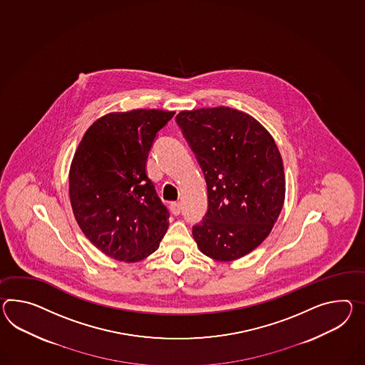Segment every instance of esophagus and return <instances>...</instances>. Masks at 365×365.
Here are the masks:
<instances>
[{"label":"esophagus","instance_id":"obj_1","mask_svg":"<svg viewBox=\"0 0 365 365\" xmlns=\"http://www.w3.org/2000/svg\"><path fill=\"white\" fill-rule=\"evenodd\" d=\"M170 211L173 212V215L178 216V215L182 212V203H179V202L171 203V205H170Z\"/></svg>","mask_w":365,"mask_h":365}]
</instances>
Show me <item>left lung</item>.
Segmentation results:
<instances>
[{
	"label": "left lung",
	"mask_w": 365,
	"mask_h": 365,
	"mask_svg": "<svg viewBox=\"0 0 365 365\" xmlns=\"http://www.w3.org/2000/svg\"><path fill=\"white\" fill-rule=\"evenodd\" d=\"M205 174L208 211L192 227L199 250L220 262L244 257L273 230L284 200V162L255 117L230 107L177 115Z\"/></svg>",
	"instance_id": "obj_1"
}]
</instances>
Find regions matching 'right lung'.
Instances as JSON below:
<instances>
[{"label": "right lung", "mask_w": 365, "mask_h": 365, "mask_svg": "<svg viewBox=\"0 0 365 365\" xmlns=\"http://www.w3.org/2000/svg\"><path fill=\"white\" fill-rule=\"evenodd\" d=\"M175 112L133 109L100 117L72 158L70 200L81 231L108 257L137 262L160 247L169 211L146 174L157 133Z\"/></svg>", "instance_id": "obj_1"}]
</instances>
